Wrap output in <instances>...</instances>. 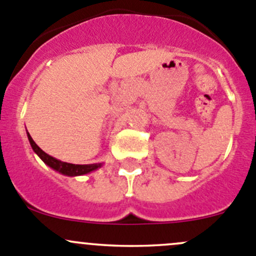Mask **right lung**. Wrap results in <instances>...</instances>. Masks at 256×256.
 I'll return each mask as SVG.
<instances>
[{
    "mask_svg": "<svg viewBox=\"0 0 256 256\" xmlns=\"http://www.w3.org/2000/svg\"><path fill=\"white\" fill-rule=\"evenodd\" d=\"M28 136L30 144H31L32 148H34V152L41 158V160L44 164L52 168L54 170L58 171V172L64 174V175L68 176H78V175H85V174L91 172V171L96 170L101 166V164H90V165H75V164H68V162H62V161L57 160V158H52V156L47 155L44 151H42L41 148L37 146V144L32 140V138L30 136V134H27Z\"/></svg>",
    "mask_w": 256,
    "mask_h": 256,
    "instance_id": "right-lung-1",
    "label": "right lung"
}]
</instances>
